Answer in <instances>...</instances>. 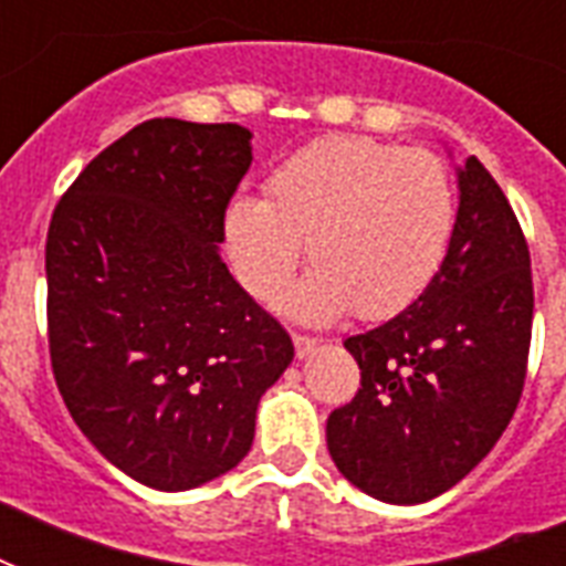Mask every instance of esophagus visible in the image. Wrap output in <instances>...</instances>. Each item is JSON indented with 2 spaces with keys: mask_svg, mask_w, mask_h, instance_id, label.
<instances>
[{
  "mask_svg": "<svg viewBox=\"0 0 566 566\" xmlns=\"http://www.w3.org/2000/svg\"><path fill=\"white\" fill-rule=\"evenodd\" d=\"M293 349H296V358H308L317 349V340L308 335H293Z\"/></svg>",
  "mask_w": 566,
  "mask_h": 566,
  "instance_id": "1",
  "label": "esophagus"
}]
</instances>
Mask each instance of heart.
Returning <instances> with one entry per match:
<instances>
[{"label":"heart","instance_id":"1","mask_svg":"<svg viewBox=\"0 0 566 566\" xmlns=\"http://www.w3.org/2000/svg\"><path fill=\"white\" fill-rule=\"evenodd\" d=\"M222 229L234 275L255 300L282 293L308 240L314 270L284 311L305 323L353 308L385 319L438 275L455 231V190L429 149L326 137L275 167L264 199H231Z\"/></svg>","mask_w":566,"mask_h":566}]
</instances>
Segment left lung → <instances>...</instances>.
<instances>
[{
    "mask_svg": "<svg viewBox=\"0 0 566 566\" xmlns=\"http://www.w3.org/2000/svg\"><path fill=\"white\" fill-rule=\"evenodd\" d=\"M532 311L523 229L491 172L467 158L438 275L402 314L344 340L361 387L326 422L337 470L394 505L461 482L517 411Z\"/></svg>",
    "mask_w": 566,
    "mask_h": 566,
    "instance_id": "obj_1",
    "label": "left lung"
}]
</instances>
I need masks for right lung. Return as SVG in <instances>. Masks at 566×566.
I'll return each instance as SVG.
<instances>
[{"instance_id":"right-lung-1","label":"right lung","mask_w":566,"mask_h":566,"mask_svg":"<svg viewBox=\"0 0 566 566\" xmlns=\"http://www.w3.org/2000/svg\"><path fill=\"white\" fill-rule=\"evenodd\" d=\"M249 140L234 123L146 119L78 172L49 222L57 390L84 438L155 491L238 467L293 361L287 332L220 258Z\"/></svg>"}]
</instances>
